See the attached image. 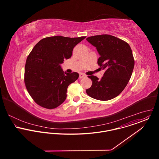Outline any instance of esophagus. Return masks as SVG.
Masks as SVG:
<instances>
[{
  "label": "esophagus",
  "mask_w": 159,
  "mask_h": 159,
  "mask_svg": "<svg viewBox=\"0 0 159 159\" xmlns=\"http://www.w3.org/2000/svg\"><path fill=\"white\" fill-rule=\"evenodd\" d=\"M80 78H85L86 77V75L83 74V73H80Z\"/></svg>",
  "instance_id": "1"
}]
</instances>
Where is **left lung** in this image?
<instances>
[{
  "mask_svg": "<svg viewBox=\"0 0 159 159\" xmlns=\"http://www.w3.org/2000/svg\"><path fill=\"white\" fill-rule=\"evenodd\" d=\"M86 40L96 47L100 55L97 64L105 69L100 80L95 76H88L92 84L86 93L98 100L113 99L125 89L131 78L135 65L131 48L126 42L111 35L91 36Z\"/></svg>",
  "mask_w": 159,
  "mask_h": 159,
  "instance_id": "left-lung-1",
  "label": "left lung"
}]
</instances>
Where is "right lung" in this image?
Returning <instances> with one entry per match:
<instances>
[{"label": "right lung", "mask_w": 159, "mask_h": 159, "mask_svg": "<svg viewBox=\"0 0 159 159\" xmlns=\"http://www.w3.org/2000/svg\"><path fill=\"white\" fill-rule=\"evenodd\" d=\"M86 37L53 36L42 39L27 57L24 83L34 101L46 109H54L66 99L68 86L79 77L66 73L61 64L71 57L73 48Z\"/></svg>", "instance_id": "1"}]
</instances>
